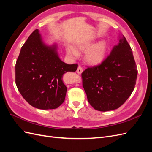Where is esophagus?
I'll use <instances>...</instances> for the list:
<instances>
[{
  "label": "esophagus",
  "mask_w": 152,
  "mask_h": 152,
  "mask_svg": "<svg viewBox=\"0 0 152 152\" xmlns=\"http://www.w3.org/2000/svg\"><path fill=\"white\" fill-rule=\"evenodd\" d=\"M83 72V69H82V68L80 66H79L77 69V73H79V74H80V73Z\"/></svg>",
  "instance_id": "esophagus-1"
}]
</instances>
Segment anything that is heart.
Instances as JSON below:
<instances>
[{
    "instance_id": "b5f03b06",
    "label": "heart",
    "mask_w": 152,
    "mask_h": 152,
    "mask_svg": "<svg viewBox=\"0 0 152 152\" xmlns=\"http://www.w3.org/2000/svg\"><path fill=\"white\" fill-rule=\"evenodd\" d=\"M92 45L93 43L84 42L78 44L77 47L80 51H86L92 46ZM106 52H107V44L104 41H100L87 50L86 54V61L91 65H98L103 61ZM67 53L70 56L74 57L79 56V53L72 48H68L67 49Z\"/></svg>"
}]
</instances>
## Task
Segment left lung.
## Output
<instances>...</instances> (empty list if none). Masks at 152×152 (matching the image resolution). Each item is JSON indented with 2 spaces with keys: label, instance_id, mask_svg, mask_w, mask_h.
<instances>
[{
  "label": "left lung",
  "instance_id": "left-lung-1",
  "mask_svg": "<svg viewBox=\"0 0 152 152\" xmlns=\"http://www.w3.org/2000/svg\"><path fill=\"white\" fill-rule=\"evenodd\" d=\"M87 100L101 112L117 109L134 89L137 70L132 49L125 37L119 40L102 63L82 73Z\"/></svg>",
  "mask_w": 152,
  "mask_h": 152
}]
</instances>
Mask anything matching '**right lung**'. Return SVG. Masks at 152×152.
I'll list each match as a JSON object with an SVG mask.
<instances>
[{"label": "right lung", "mask_w": 152, "mask_h": 152, "mask_svg": "<svg viewBox=\"0 0 152 152\" xmlns=\"http://www.w3.org/2000/svg\"><path fill=\"white\" fill-rule=\"evenodd\" d=\"M77 64L63 62L56 47L45 45L38 29L23 45L16 63V84L20 94L32 107L42 110L55 109L65 101L67 88L63 75L75 72Z\"/></svg>", "instance_id": "add662e5"}]
</instances>
